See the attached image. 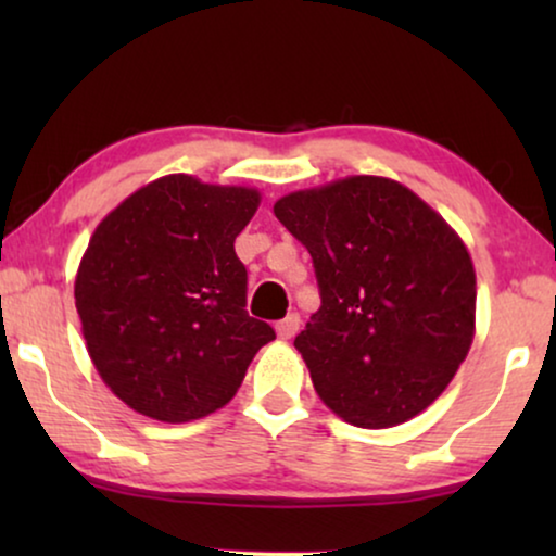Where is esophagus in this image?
Returning <instances> with one entry per match:
<instances>
[{
  "label": "esophagus",
  "mask_w": 556,
  "mask_h": 556,
  "mask_svg": "<svg viewBox=\"0 0 556 556\" xmlns=\"http://www.w3.org/2000/svg\"><path fill=\"white\" fill-rule=\"evenodd\" d=\"M299 329H301V316H299V314H288V316L283 318V321L276 324L278 339H283V341L293 339L295 333H299Z\"/></svg>",
  "instance_id": "1"
}]
</instances>
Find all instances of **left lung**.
Instances as JSON below:
<instances>
[{
	"mask_svg": "<svg viewBox=\"0 0 556 556\" xmlns=\"http://www.w3.org/2000/svg\"><path fill=\"white\" fill-rule=\"evenodd\" d=\"M314 257L321 308L293 346L341 420L382 430L428 409L476 337L466 242L413 189L352 174L273 204Z\"/></svg>",
	"mask_w": 556,
	"mask_h": 556,
	"instance_id": "1",
	"label": "left lung"
}]
</instances>
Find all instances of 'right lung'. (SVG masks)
Returning <instances> with one entry per match:
<instances>
[{
    "label": "right lung",
    "mask_w": 556,
    "mask_h": 556,
    "mask_svg": "<svg viewBox=\"0 0 556 556\" xmlns=\"http://www.w3.org/2000/svg\"><path fill=\"white\" fill-rule=\"evenodd\" d=\"M261 192L166 174L111 210L75 273L90 362L134 413L192 422L225 407L257 349L276 339L248 316L235 238Z\"/></svg>",
    "instance_id": "add662e5"
}]
</instances>
